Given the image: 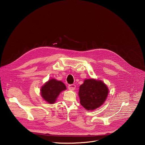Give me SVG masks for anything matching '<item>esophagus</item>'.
<instances>
[{"label": "esophagus", "instance_id": "1", "mask_svg": "<svg viewBox=\"0 0 145 145\" xmlns=\"http://www.w3.org/2000/svg\"><path fill=\"white\" fill-rule=\"evenodd\" d=\"M75 84H70L68 85V89L70 90H74L75 89Z\"/></svg>", "mask_w": 145, "mask_h": 145}]
</instances>
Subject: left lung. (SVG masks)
<instances>
[{
  "label": "left lung",
  "mask_w": 145,
  "mask_h": 145,
  "mask_svg": "<svg viewBox=\"0 0 145 145\" xmlns=\"http://www.w3.org/2000/svg\"><path fill=\"white\" fill-rule=\"evenodd\" d=\"M108 93V89L102 81L85 80L79 91L80 104L86 110H94L104 103Z\"/></svg>",
  "instance_id": "left-lung-1"
}]
</instances>
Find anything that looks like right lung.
<instances>
[{
  "label": "right lung",
  "instance_id": "add662e5",
  "mask_svg": "<svg viewBox=\"0 0 145 145\" xmlns=\"http://www.w3.org/2000/svg\"><path fill=\"white\" fill-rule=\"evenodd\" d=\"M66 89L65 85L61 81L51 79L42 87V97L48 103L53 104L61 91Z\"/></svg>",
  "mask_w": 145,
  "mask_h": 145
}]
</instances>
